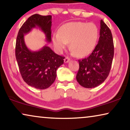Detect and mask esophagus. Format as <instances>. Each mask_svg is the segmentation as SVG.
I'll return each instance as SVG.
<instances>
[{
  "label": "esophagus",
  "mask_w": 130,
  "mask_h": 130,
  "mask_svg": "<svg viewBox=\"0 0 130 130\" xmlns=\"http://www.w3.org/2000/svg\"><path fill=\"white\" fill-rule=\"evenodd\" d=\"M69 61H70V59H69L68 57H65V58L64 59V62L65 63H68Z\"/></svg>",
  "instance_id": "1"
}]
</instances>
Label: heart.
Masks as SVG:
<instances>
[{"mask_svg":"<svg viewBox=\"0 0 130 130\" xmlns=\"http://www.w3.org/2000/svg\"><path fill=\"white\" fill-rule=\"evenodd\" d=\"M98 36V29L94 23L72 22L63 25L60 28L59 33H55L52 41L55 47L59 52L69 42L73 54L81 57L93 51Z\"/></svg>","mask_w":130,"mask_h":130,"instance_id":"1","label":"heart"}]
</instances>
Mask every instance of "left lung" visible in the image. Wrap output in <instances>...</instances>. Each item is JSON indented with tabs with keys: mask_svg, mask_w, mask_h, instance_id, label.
Segmentation results:
<instances>
[{
	"mask_svg": "<svg viewBox=\"0 0 130 130\" xmlns=\"http://www.w3.org/2000/svg\"><path fill=\"white\" fill-rule=\"evenodd\" d=\"M114 51L110 29L101 20L98 44L90 55L78 61L79 68L76 76L78 83L87 88L96 87L104 83L110 72Z\"/></svg>",
	"mask_w": 130,
	"mask_h": 130,
	"instance_id": "obj_1",
	"label": "left lung"
}]
</instances>
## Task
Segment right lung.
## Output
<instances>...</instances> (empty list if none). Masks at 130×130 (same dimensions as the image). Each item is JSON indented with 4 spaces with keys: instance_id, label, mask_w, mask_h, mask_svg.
Returning a JSON list of instances; mask_svg holds the SVG:
<instances>
[{
    "instance_id": "obj_1",
    "label": "right lung",
    "mask_w": 130,
    "mask_h": 130,
    "mask_svg": "<svg viewBox=\"0 0 130 130\" xmlns=\"http://www.w3.org/2000/svg\"><path fill=\"white\" fill-rule=\"evenodd\" d=\"M51 26V15L33 14L20 28L16 38L15 55L20 73L25 83L36 89H46L54 83L56 70L63 63L65 57L58 55L46 45L38 51L29 50L25 43L24 36L33 28H39L46 36V41L50 43Z\"/></svg>"
}]
</instances>
